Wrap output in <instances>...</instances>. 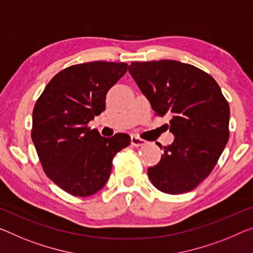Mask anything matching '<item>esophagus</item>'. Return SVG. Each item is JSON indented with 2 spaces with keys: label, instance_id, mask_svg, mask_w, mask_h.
<instances>
[{
  "label": "esophagus",
  "instance_id": "obj_1",
  "mask_svg": "<svg viewBox=\"0 0 253 253\" xmlns=\"http://www.w3.org/2000/svg\"><path fill=\"white\" fill-rule=\"evenodd\" d=\"M145 143H146V140L135 137V135H132V137H131V145L132 146L140 147V146L145 145Z\"/></svg>",
  "mask_w": 253,
  "mask_h": 253
}]
</instances>
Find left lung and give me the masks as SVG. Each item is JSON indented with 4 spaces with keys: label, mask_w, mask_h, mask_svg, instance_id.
Returning a JSON list of instances; mask_svg holds the SVG:
<instances>
[{
    "label": "left lung",
    "mask_w": 253,
    "mask_h": 253,
    "mask_svg": "<svg viewBox=\"0 0 253 253\" xmlns=\"http://www.w3.org/2000/svg\"><path fill=\"white\" fill-rule=\"evenodd\" d=\"M129 72L156 115L172 118L175 138L148 169L151 183L169 194L191 191L211 173L228 141L227 100L215 79L191 64L132 62Z\"/></svg>",
    "instance_id": "obj_1"
}]
</instances>
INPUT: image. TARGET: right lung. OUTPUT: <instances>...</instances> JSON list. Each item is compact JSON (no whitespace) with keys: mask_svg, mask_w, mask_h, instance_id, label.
<instances>
[{"mask_svg":"<svg viewBox=\"0 0 253 253\" xmlns=\"http://www.w3.org/2000/svg\"><path fill=\"white\" fill-rule=\"evenodd\" d=\"M126 63L96 61L71 65L52 78L33 111L32 139L46 175L76 197L98 192L112 162L131 138H104L89 122L105 111L110 89L126 75Z\"/></svg>","mask_w":253,"mask_h":253,"instance_id":"1","label":"right lung"}]
</instances>
